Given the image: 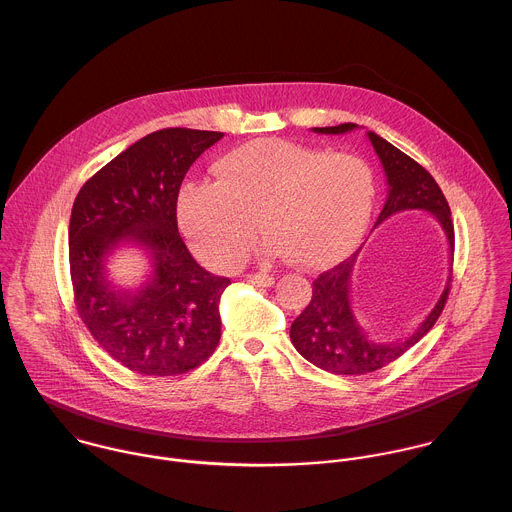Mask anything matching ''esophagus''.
I'll use <instances>...</instances> for the list:
<instances>
[{
  "instance_id": "esophagus-1",
  "label": "esophagus",
  "mask_w": 512,
  "mask_h": 512,
  "mask_svg": "<svg viewBox=\"0 0 512 512\" xmlns=\"http://www.w3.org/2000/svg\"><path fill=\"white\" fill-rule=\"evenodd\" d=\"M250 284L254 286H262V288H270L274 284V278L268 276V274H248L246 278Z\"/></svg>"
}]
</instances>
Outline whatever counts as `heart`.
<instances>
[{
  "label": "heart",
  "instance_id": "obj_1",
  "mask_svg": "<svg viewBox=\"0 0 512 512\" xmlns=\"http://www.w3.org/2000/svg\"><path fill=\"white\" fill-rule=\"evenodd\" d=\"M216 182L190 180L178 192V220L192 248L210 264L240 266L258 236L264 254L318 268L361 240L375 200L369 165L347 153L260 139L216 163Z\"/></svg>",
  "mask_w": 512,
  "mask_h": 512
}]
</instances>
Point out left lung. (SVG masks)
Here are the masks:
<instances>
[{
  "mask_svg": "<svg viewBox=\"0 0 512 512\" xmlns=\"http://www.w3.org/2000/svg\"><path fill=\"white\" fill-rule=\"evenodd\" d=\"M353 129H357L355 123H343L338 127H316L314 133L343 135ZM367 137L383 165L389 184L387 200L383 204V210L379 212L375 226L395 212L427 210L441 224L449 240L453 260L455 230L451 220V208L435 178L419 163H415L411 157L401 153L379 135L367 131ZM357 254L359 250L314 280L312 300L290 328V340L310 363L338 375L371 373L403 355L435 326L451 290L449 278L435 308L409 338L397 341L371 340L355 320L349 304L351 272Z\"/></svg>",
  "mask_w": 512,
  "mask_h": 512,
  "instance_id": "obj_1",
  "label": "left lung"
}]
</instances>
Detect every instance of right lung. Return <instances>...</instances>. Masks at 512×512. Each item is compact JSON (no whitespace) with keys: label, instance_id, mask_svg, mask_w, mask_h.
<instances>
[{"label":"right lung","instance_id":"add662e5","mask_svg":"<svg viewBox=\"0 0 512 512\" xmlns=\"http://www.w3.org/2000/svg\"><path fill=\"white\" fill-rule=\"evenodd\" d=\"M224 133L155 131L95 172L69 220V268L81 322L121 365L141 375H180L220 341L228 278L206 272L178 234L176 200L192 163ZM121 243L141 245L154 272L139 291L112 286L106 260Z\"/></svg>","mask_w":512,"mask_h":512}]
</instances>
